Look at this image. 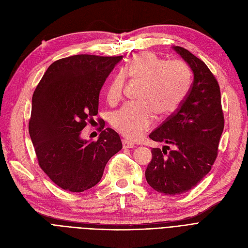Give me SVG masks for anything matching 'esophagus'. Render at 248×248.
Returning <instances> with one entry per match:
<instances>
[{
  "label": "esophagus",
  "mask_w": 248,
  "mask_h": 248,
  "mask_svg": "<svg viewBox=\"0 0 248 248\" xmlns=\"http://www.w3.org/2000/svg\"><path fill=\"white\" fill-rule=\"evenodd\" d=\"M123 147L124 149H128V148H135V145L133 142L128 141L127 140H123Z\"/></svg>",
  "instance_id": "34e87169"
}]
</instances>
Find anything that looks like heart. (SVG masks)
<instances>
[{
  "label": "heart",
  "instance_id": "obj_1",
  "mask_svg": "<svg viewBox=\"0 0 248 248\" xmlns=\"http://www.w3.org/2000/svg\"><path fill=\"white\" fill-rule=\"evenodd\" d=\"M125 77L140 81L139 102L125 103L111 115V125L131 140L139 139L152 127L155 114L175 112L190 87V71L183 62L166 61L151 52L135 55L115 74L107 89V98L115 103L123 97Z\"/></svg>",
  "mask_w": 248,
  "mask_h": 248
}]
</instances>
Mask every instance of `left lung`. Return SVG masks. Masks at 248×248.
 Wrapping results in <instances>:
<instances>
[{"label":"left lung","instance_id":"8db88e82","mask_svg":"<svg viewBox=\"0 0 248 248\" xmlns=\"http://www.w3.org/2000/svg\"><path fill=\"white\" fill-rule=\"evenodd\" d=\"M174 49L194 73L190 90L179 108L151 133L150 139L174 147L167 152L152 149V161L146 170L149 185L165 195H180L197 186L210 172L224 128L218 81L198 57L187 49Z\"/></svg>","mask_w":248,"mask_h":248}]
</instances>
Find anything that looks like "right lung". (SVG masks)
I'll return each mask as SVG.
<instances>
[{
  "label": "right lung",
  "mask_w": 248,
  "mask_h": 248,
  "mask_svg": "<svg viewBox=\"0 0 248 248\" xmlns=\"http://www.w3.org/2000/svg\"><path fill=\"white\" fill-rule=\"evenodd\" d=\"M123 56L80 54L52 63L32 96L29 134L38 164L58 187L79 193L100 181L108 160L123 149L121 138L100 123L99 138L81 131L98 112L99 91Z\"/></svg>",
  "instance_id": "right-lung-1"
}]
</instances>
